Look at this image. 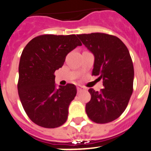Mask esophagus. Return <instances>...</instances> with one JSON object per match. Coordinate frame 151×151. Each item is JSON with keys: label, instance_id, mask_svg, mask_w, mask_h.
Segmentation results:
<instances>
[{"label": "esophagus", "instance_id": "esophagus-1", "mask_svg": "<svg viewBox=\"0 0 151 151\" xmlns=\"http://www.w3.org/2000/svg\"><path fill=\"white\" fill-rule=\"evenodd\" d=\"M77 92H81L82 91L84 90V88L82 87L81 86H78L77 87Z\"/></svg>", "mask_w": 151, "mask_h": 151}]
</instances>
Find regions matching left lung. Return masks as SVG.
Masks as SVG:
<instances>
[{
    "label": "left lung",
    "instance_id": "obj_1",
    "mask_svg": "<svg viewBox=\"0 0 151 151\" xmlns=\"http://www.w3.org/2000/svg\"><path fill=\"white\" fill-rule=\"evenodd\" d=\"M95 55L92 75L103 80L100 92L90 88L86 112L92 121L108 123L126 110L133 92L134 68L128 49L117 37L104 33L77 35Z\"/></svg>",
    "mask_w": 151,
    "mask_h": 151
}]
</instances>
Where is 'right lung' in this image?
<instances>
[{
	"mask_svg": "<svg viewBox=\"0 0 151 151\" xmlns=\"http://www.w3.org/2000/svg\"><path fill=\"white\" fill-rule=\"evenodd\" d=\"M82 43L75 35H43L25 46L19 65L18 92L26 114L35 124L53 129L65 123L77 94L74 84L55 89V70L70 51Z\"/></svg>",
	"mask_w": 151,
	"mask_h": 151,
	"instance_id": "right-lung-1",
	"label": "right lung"
}]
</instances>
